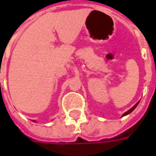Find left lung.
I'll list each match as a JSON object with an SVG mask.
<instances>
[{"instance_id": "1", "label": "left lung", "mask_w": 156, "mask_h": 156, "mask_svg": "<svg viewBox=\"0 0 156 156\" xmlns=\"http://www.w3.org/2000/svg\"><path fill=\"white\" fill-rule=\"evenodd\" d=\"M139 105V102H138V103H137V104H136V105H134V107H132V108H131L130 109H129V110H128L127 112H125V113H124V115H123V116H125V115H129V114H130L131 112L133 111V110H134V108H136V107H137V105Z\"/></svg>"}]
</instances>
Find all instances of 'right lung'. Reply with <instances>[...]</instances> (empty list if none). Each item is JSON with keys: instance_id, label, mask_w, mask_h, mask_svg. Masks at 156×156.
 Masks as SVG:
<instances>
[{"instance_id": "add662e5", "label": "right lung", "mask_w": 156, "mask_h": 156, "mask_svg": "<svg viewBox=\"0 0 156 156\" xmlns=\"http://www.w3.org/2000/svg\"><path fill=\"white\" fill-rule=\"evenodd\" d=\"M33 121H34V122H35V120H33Z\"/></svg>"}]
</instances>
